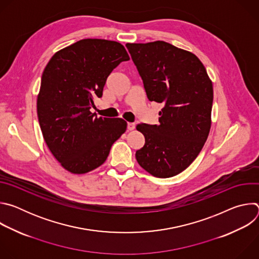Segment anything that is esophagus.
Wrapping results in <instances>:
<instances>
[{"label":"esophagus","instance_id":"obj_1","mask_svg":"<svg viewBox=\"0 0 259 259\" xmlns=\"http://www.w3.org/2000/svg\"><path fill=\"white\" fill-rule=\"evenodd\" d=\"M127 128H128L129 131H132V130L135 129V124L134 123H128L127 124Z\"/></svg>","mask_w":259,"mask_h":259}]
</instances>
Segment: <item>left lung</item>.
Here are the masks:
<instances>
[{"mask_svg":"<svg viewBox=\"0 0 259 259\" xmlns=\"http://www.w3.org/2000/svg\"><path fill=\"white\" fill-rule=\"evenodd\" d=\"M150 101L163 105L159 125L138 124L145 143L138 164L159 178L175 176L198 157L211 127L213 86L192 52L164 41L126 44Z\"/></svg>","mask_w":259,"mask_h":259,"instance_id":"left-lung-1","label":"left lung"}]
</instances>
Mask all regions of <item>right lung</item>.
<instances>
[{
  "label": "right lung",
  "mask_w": 259,
  "mask_h": 259,
  "mask_svg": "<svg viewBox=\"0 0 259 259\" xmlns=\"http://www.w3.org/2000/svg\"><path fill=\"white\" fill-rule=\"evenodd\" d=\"M129 59L118 42L84 39L56 52L46 65L36 112L47 146L67 171L84 174L102 165L126 131L123 119L98 118L90 108L109 73Z\"/></svg>",
  "instance_id": "obj_1"
}]
</instances>
